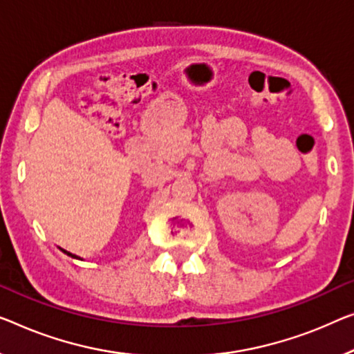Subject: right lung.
Listing matches in <instances>:
<instances>
[{
    "label": "right lung",
    "mask_w": 354,
    "mask_h": 354,
    "mask_svg": "<svg viewBox=\"0 0 354 354\" xmlns=\"http://www.w3.org/2000/svg\"><path fill=\"white\" fill-rule=\"evenodd\" d=\"M60 250H62V248H60ZM63 252H65V254L66 256H70V257H73V259H81V257H79V256H76V254H71V252L70 251H65V250H62ZM82 261V259H81Z\"/></svg>",
    "instance_id": "1"
}]
</instances>
